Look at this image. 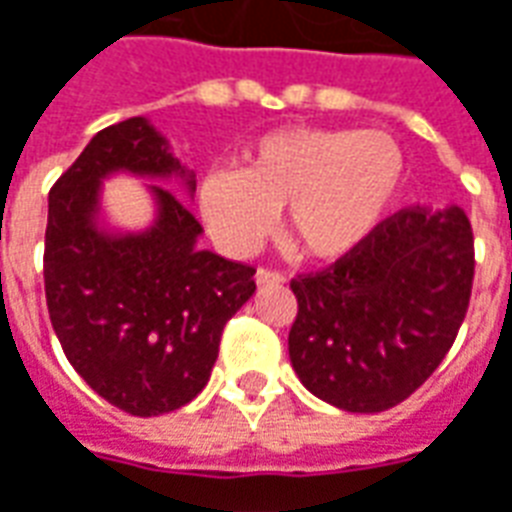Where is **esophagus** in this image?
Here are the masks:
<instances>
[{
    "instance_id": "esophagus-1",
    "label": "esophagus",
    "mask_w": 512,
    "mask_h": 512,
    "mask_svg": "<svg viewBox=\"0 0 512 512\" xmlns=\"http://www.w3.org/2000/svg\"><path fill=\"white\" fill-rule=\"evenodd\" d=\"M255 282L260 285V288H266V285H282L285 277H282L279 271H271V268H257Z\"/></svg>"
}]
</instances>
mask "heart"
Returning <instances> with one entry per match:
<instances>
[{"mask_svg":"<svg viewBox=\"0 0 512 512\" xmlns=\"http://www.w3.org/2000/svg\"><path fill=\"white\" fill-rule=\"evenodd\" d=\"M403 150L384 131L290 126L244 147L241 167H213L197 183V211L213 244L246 257L274 230L310 260L362 246L395 202Z\"/></svg>","mask_w":512,"mask_h":512,"instance_id":"obj_1","label":"heart"}]
</instances>
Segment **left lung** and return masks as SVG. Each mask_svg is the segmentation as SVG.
I'll use <instances>...</instances> for the list:
<instances>
[{
	"instance_id": "obj_1",
	"label": "left lung",
	"mask_w": 512,
	"mask_h": 512,
	"mask_svg": "<svg viewBox=\"0 0 512 512\" xmlns=\"http://www.w3.org/2000/svg\"><path fill=\"white\" fill-rule=\"evenodd\" d=\"M472 277L466 213L403 208L332 268L290 282L299 299L290 365L312 395L343 411L397 406L455 343Z\"/></svg>"
}]
</instances>
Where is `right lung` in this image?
Listing matches in <instances>:
<instances>
[{"label": "right lung", "instance_id": "right-lung-1", "mask_svg": "<svg viewBox=\"0 0 512 512\" xmlns=\"http://www.w3.org/2000/svg\"><path fill=\"white\" fill-rule=\"evenodd\" d=\"M197 178L147 117H128L87 142L49 194L46 304L73 370L134 417H158L200 395L224 323L255 293V268L200 249L202 227L175 194L147 183L156 216L145 230L109 227L104 180Z\"/></svg>", "mask_w": 512, "mask_h": 512}]
</instances>
